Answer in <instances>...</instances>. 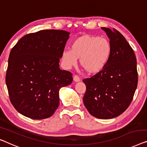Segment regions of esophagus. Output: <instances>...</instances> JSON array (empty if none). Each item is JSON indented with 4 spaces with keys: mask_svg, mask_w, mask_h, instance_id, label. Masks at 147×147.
Returning a JSON list of instances; mask_svg holds the SVG:
<instances>
[{
    "mask_svg": "<svg viewBox=\"0 0 147 147\" xmlns=\"http://www.w3.org/2000/svg\"><path fill=\"white\" fill-rule=\"evenodd\" d=\"M74 82H80V78H79L78 76L75 75V76H74Z\"/></svg>",
    "mask_w": 147,
    "mask_h": 147,
    "instance_id": "esophagus-1",
    "label": "esophagus"
}]
</instances>
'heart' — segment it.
<instances>
[{
    "mask_svg": "<svg viewBox=\"0 0 147 147\" xmlns=\"http://www.w3.org/2000/svg\"><path fill=\"white\" fill-rule=\"evenodd\" d=\"M111 55V44L104 37L84 35L72 42L71 50H65L62 59L67 67L74 65L80 58V65L89 74H97L107 64Z\"/></svg>",
    "mask_w": 147,
    "mask_h": 147,
    "instance_id": "b5f03b06",
    "label": "heart"
}]
</instances>
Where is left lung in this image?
I'll list each match as a JSON object with an SVG mask.
<instances>
[{
    "mask_svg": "<svg viewBox=\"0 0 147 147\" xmlns=\"http://www.w3.org/2000/svg\"><path fill=\"white\" fill-rule=\"evenodd\" d=\"M110 39L111 55L105 67L83 82L86 86L84 103L95 117L109 119L126 110L138 84L137 59L133 48L115 29L102 28Z\"/></svg>",
    "mask_w": 147,
    "mask_h": 147,
    "instance_id": "obj_1",
    "label": "left lung"
}]
</instances>
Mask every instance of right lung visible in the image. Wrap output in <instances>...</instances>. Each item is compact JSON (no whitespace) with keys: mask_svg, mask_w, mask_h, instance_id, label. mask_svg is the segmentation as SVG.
Instances as JSON below:
<instances>
[{"mask_svg":"<svg viewBox=\"0 0 147 147\" xmlns=\"http://www.w3.org/2000/svg\"><path fill=\"white\" fill-rule=\"evenodd\" d=\"M69 34L44 30L24 36L12 48L6 84L10 102L20 114L44 119L58 107L59 89L73 80L71 72L59 65Z\"/></svg>","mask_w":147,"mask_h":147,"instance_id":"right-lung-1","label":"right lung"}]
</instances>
